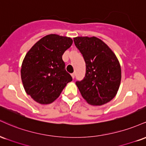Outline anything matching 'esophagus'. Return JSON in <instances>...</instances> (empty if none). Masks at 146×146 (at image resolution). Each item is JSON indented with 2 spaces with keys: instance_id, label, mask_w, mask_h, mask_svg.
Returning <instances> with one entry per match:
<instances>
[{
  "instance_id": "esophagus-1",
  "label": "esophagus",
  "mask_w": 146,
  "mask_h": 146,
  "mask_svg": "<svg viewBox=\"0 0 146 146\" xmlns=\"http://www.w3.org/2000/svg\"><path fill=\"white\" fill-rule=\"evenodd\" d=\"M71 77H72V78L74 79V78H75V73H72V74H71Z\"/></svg>"
}]
</instances>
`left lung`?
I'll return each mask as SVG.
<instances>
[{"label": "left lung", "mask_w": 146, "mask_h": 146, "mask_svg": "<svg viewBox=\"0 0 146 146\" xmlns=\"http://www.w3.org/2000/svg\"><path fill=\"white\" fill-rule=\"evenodd\" d=\"M73 40L86 62L85 78L75 82L82 98L93 106L111 101L121 80V65L116 55L97 37H75Z\"/></svg>", "instance_id": "1"}]
</instances>
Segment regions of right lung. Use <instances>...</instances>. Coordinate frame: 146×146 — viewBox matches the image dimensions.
I'll list each match as a JSON object with an SVG mask.
<instances>
[{
	"label": "right lung",
	"instance_id": "obj_1",
	"mask_svg": "<svg viewBox=\"0 0 146 146\" xmlns=\"http://www.w3.org/2000/svg\"><path fill=\"white\" fill-rule=\"evenodd\" d=\"M72 43L69 37L49 34L27 53L22 63L21 80L26 93L34 101L49 104L72 81L62 60V55Z\"/></svg>",
	"mask_w": 146,
	"mask_h": 146
}]
</instances>
